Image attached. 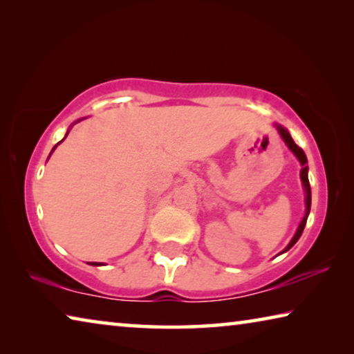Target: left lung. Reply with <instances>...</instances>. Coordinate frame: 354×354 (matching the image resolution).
I'll return each mask as SVG.
<instances>
[{
  "label": "left lung",
  "instance_id": "1",
  "mask_svg": "<svg viewBox=\"0 0 354 354\" xmlns=\"http://www.w3.org/2000/svg\"><path fill=\"white\" fill-rule=\"evenodd\" d=\"M274 128H277L278 134L281 136V139L284 140V143L287 145V148L290 149V151L293 153V156L298 159V162L301 164V171H299V178H301V184H303V190H304V206H306V211H304V217L303 220L299 221V225L297 227L295 234H293L292 241L289 242V245L281 251L279 254L286 253V251H289L293 245H295L298 242V239L301 237L303 234V230L304 226H306V221H308V217H309V212H310V185H309V178H308V171H309V167H308V158L306 154H304V151L301 148H299L295 142H293V139L289 134V131H287L284 127H281V124H274Z\"/></svg>",
  "mask_w": 354,
  "mask_h": 354
}]
</instances>
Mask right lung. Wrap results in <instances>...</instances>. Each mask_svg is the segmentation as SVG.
Returning <instances> with one entry per match:
<instances>
[{
  "label": "right lung",
  "instance_id": "1",
  "mask_svg": "<svg viewBox=\"0 0 354 354\" xmlns=\"http://www.w3.org/2000/svg\"><path fill=\"white\" fill-rule=\"evenodd\" d=\"M81 120H84V118H80V120H77V122H81ZM77 122H75V123H77ZM75 123H73V124H75ZM68 133H70V129L67 131V134H65V137L68 136ZM65 137H64V139H65ZM64 139H62V140H64ZM62 140H61V142H62ZM61 142H59V143H61ZM59 143H57V145H59ZM57 145H55V148L51 149V153L55 151V149H56V147H57ZM51 153H50V156H51ZM50 156H48V158H50ZM88 266H103V262H88Z\"/></svg>",
  "mask_w": 354,
  "mask_h": 354
}]
</instances>
